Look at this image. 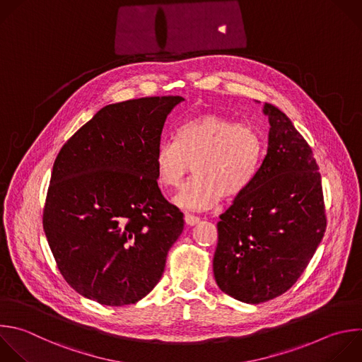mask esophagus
Instances as JSON below:
<instances>
[{
	"instance_id": "1",
	"label": "esophagus",
	"mask_w": 362,
	"mask_h": 362,
	"mask_svg": "<svg viewBox=\"0 0 362 362\" xmlns=\"http://www.w3.org/2000/svg\"><path fill=\"white\" fill-rule=\"evenodd\" d=\"M185 221H186L187 226H194V224H197V223L200 221V218H199L197 216H193V214L186 213V214H185Z\"/></svg>"
}]
</instances>
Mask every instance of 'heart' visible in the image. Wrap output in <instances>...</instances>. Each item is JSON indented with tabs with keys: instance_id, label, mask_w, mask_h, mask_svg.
Segmentation results:
<instances>
[{
	"instance_id": "obj_1",
	"label": "heart",
	"mask_w": 362,
	"mask_h": 362,
	"mask_svg": "<svg viewBox=\"0 0 362 362\" xmlns=\"http://www.w3.org/2000/svg\"><path fill=\"white\" fill-rule=\"evenodd\" d=\"M263 152V139L252 127L217 113L199 115L176 128L175 142L158 145L156 180L162 187H177L192 166L194 176L173 202L185 209H211L221 196L234 199L252 185Z\"/></svg>"
}]
</instances>
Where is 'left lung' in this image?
I'll return each instance as SVG.
<instances>
[{"label":"left lung","instance_id":"obj_1","mask_svg":"<svg viewBox=\"0 0 362 362\" xmlns=\"http://www.w3.org/2000/svg\"><path fill=\"white\" fill-rule=\"evenodd\" d=\"M269 116L267 155L252 185L217 223L213 273L218 288L247 304L286 293L325 233L321 175L313 151L279 107Z\"/></svg>","mask_w":362,"mask_h":362}]
</instances>
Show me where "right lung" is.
Wrapping results in <instances>:
<instances>
[{"instance_id":"obj_1","label":"right lung","mask_w":362,"mask_h":362,"mask_svg":"<svg viewBox=\"0 0 362 362\" xmlns=\"http://www.w3.org/2000/svg\"><path fill=\"white\" fill-rule=\"evenodd\" d=\"M182 96L106 105L59 151L44 231L65 281L103 305L135 304L159 283L183 231L160 193L153 156Z\"/></svg>"}]
</instances>
